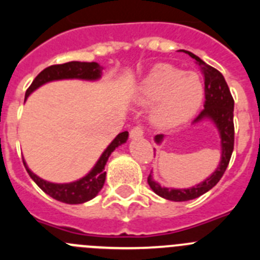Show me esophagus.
<instances>
[{
  "label": "esophagus",
  "instance_id": "34e87169",
  "mask_svg": "<svg viewBox=\"0 0 260 260\" xmlns=\"http://www.w3.org/2000/svg\"><path fill=\"white\" fill-rule=\"evenodd\" d=\"M143 127L142 126H134V127L132 128V132H130V137L133 138V139H135V138H141L143 137Z\"/></svg>",
  "mask_w": 260,
  "mask_h": 260
}]
</instances>
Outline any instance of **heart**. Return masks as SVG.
Here are the masks:
<instances>
[{
  "label": "heart",
  "instance_id": "1",
  "mask_svg": "<svg viewBox=\"0 0 260 260\" xmlns=\"http://www.w3.org/2000/svg\"><path fill=\"white\" fill-rule=\"evenodd\" d=\"M203 93V82L198 74L161 63L155 66L143 79L138 102L143 105L158 103L153 110V122L161 127H172L195 113Z\"/></svg>",
  "mask_w": 260,
  "mask_h": 260
}]
</instances>
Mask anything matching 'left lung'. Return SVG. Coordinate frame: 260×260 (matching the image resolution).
Here are the masks:
<instances>
[{
  "label": "left lung",
  "instance_id": "obj_1",
  "mask_svg": "<svg viewBox=\"0 0 260 260\" xmlns=\"http://www.w3.org/2000/svg\"><path fill=\"white\" fill-rule=\"evenodd\" d=\"M191 58L195 59V63L201 68L202 74L204 75V109L202 110L198 117L194 119V123L201 122L203 119H211L216 125L221 138V160L215 172L208 178L201 182L199 185L192 186L190 189H168L161 187L157 182L152 180V176H148L147 181L151 189L161 198L173 202H186L198 198L204 192L211 190L216 183L221 180L222 174L225 173L231 161L232 152L234 148V123H233V109L234 100L229 91V87L225 82L224 77L219 70L212 66L207 65L202 61L198 56L189 50H183ZM164 135L158 134L155 137L156 143H161Z\"/></svg>",
  "mask_w": 260,
  "mask_h": 260
}]
</instances>
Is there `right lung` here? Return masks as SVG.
I'll return each mask as SVG.
<instances>
[{"instance_id":"obj_1","label":"right lung","mask_w":260,"mask_h":260,"mask_svg":"<svg viewBox=\"0 0 260 260\" xmlns=\"http://www.w3.org/2000/svg\"><path fill=\"white\" fill-rule=\"evenodd\" d=\"M103 68L99 65L98 62H79V61H71L61 65H52L49 68L44 69L40 74L34 79L31 86L26 91V99L31 95L36 88H39L43 84L52 82V80L59 79H84V80H96L102 77ZM128 133L123 132L119 133L113 142L107 147V150L103 152L100 158L98 160L92 171L89 172L87 176L83 178L70 183H52L48 181L41 180L40 177L32 173L27 167L26 161L23 160V164L26 168L27 173L29 174L32 180L35 181L36 185L40 187L45 194L52 197L56 201L62 202V203L68 204H80L84 202L91 201L95 198L99 191L103 189L105 182V164L108 161V157L110 153L116 150L117 147L125 143L127 141Z\"/></svg>"}]
</instances>
